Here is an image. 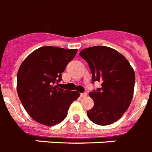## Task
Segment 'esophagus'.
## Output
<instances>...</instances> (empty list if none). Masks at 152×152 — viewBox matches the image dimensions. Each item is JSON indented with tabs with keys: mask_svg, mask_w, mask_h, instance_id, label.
<instances>
[{
	"mask_svg": "<svg viewBox=\"0 0 152 152\" xmlns=\"http://www.w3.org/2000/svg\"><path fill=\"white\" fill-rule=\"evenodd\" d=\"M87 96V93L86 92H84V93H81L80 94V96H81L82 98H83V97H86V96Z\"/></svg>",
	"mask_w": 152,
	"mask_h": 152,
	"instance_id": "obj_1",
	"label": "esophagus"
}]
</instances>
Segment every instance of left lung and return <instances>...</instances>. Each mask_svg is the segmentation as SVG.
Instances as JSON below:
<instances>
[{
  "mask_svg": "<svg viewBox=\"0 0 152 152\" xmlns=\"http://www.w3.org/2000/svg\"><path fill=\"white\" fill-rule=\"evenodd\" d=\"M80 55L89 64L92 82L102 83L101 88L89 93L94 106L87 112V115L97 125L114 123L127 111L132 100L134 69L122 54L111 47H88Z\"/></svg>",
  "mask_w": 152,
  "mask_h": 152,
  "instance_id": "left-lung-1",
  "label": "left lung"
}]
</instances>
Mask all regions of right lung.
<instances>
[{
    "mask_svg": "<svg viewBox=\"0 0 152 152\" xmlns=\"http://www.w3.org/2000/svg\"><path fill=\"white\" fill-rule=\"evenodd\" d=\"M76 52L77 49L42 47L21 63L17 91L23 108L36 122L47 126L60 123L66 117L71 103L80 96L76 91L57 86L62 72Z\"/></svg>",
    "mask_w": 152,
    "mask_h": 152,
    "instance_id": "1",
    "label": "right lung"
}]
</instances>
